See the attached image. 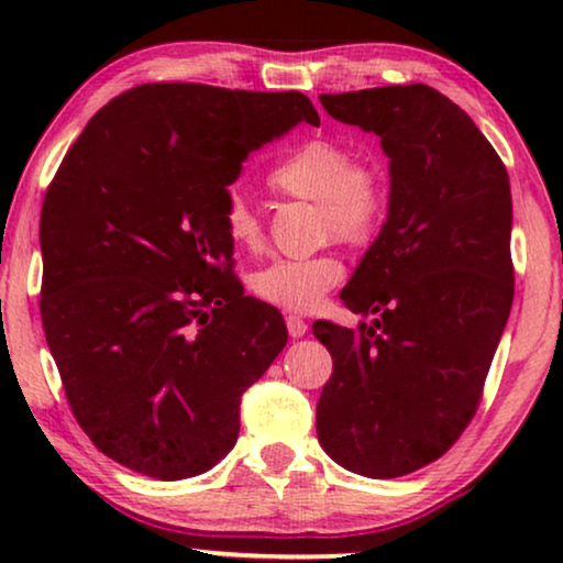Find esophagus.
<instances>
[{"mask_svg": "<svg viewBox=\"0 0 563 563\" xmlns=\"http://www.w3.org/2000/svg\"><path fill=\"white\" fill-rule=\"evenodd\" d=\"M287 330L291 338H302L307 333V322L299 318V314H289L287 318Z\"/></svg>", "mask_w": 563, "mask_h": 563, "instance_id": "34e87169", "label": "esophagus"}]
</instances>
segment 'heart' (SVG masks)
I'll return each mask as SVG.
<instances>
[{
    "instance_id": "b5f03b06",
    "label": "heart",
    "mask_w": 563,
    "mask_h": 563,
    "mask_svg": "<svg viewBox=\"0 0 563 563\" xmlns=\"http://www.w3.org/2000/svg\"><path fill=\"white\" fill-rule=\"evenodd\" d=\"M272 189L320 207V225L349 245H366L379 233L391 205V187L382 166L353 161L351 151L330 137H310L284 153L268 172ZM222 228L238 251L256 253L264 225L243 195L228 197ZM343 279L335 253L307 258H276L251 276L261 302L289 312H310Z\"/></svg>"
}]
</instances>
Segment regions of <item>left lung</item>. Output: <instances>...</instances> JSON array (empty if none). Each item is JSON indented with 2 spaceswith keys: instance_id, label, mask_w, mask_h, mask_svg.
<instances>
[{
  "instance_id": "1",
  "label": "left lung",
  "mask_w": 563,
  "mask_h": 563,
  "mask_svg": "<svg viewBox=\"0 0 563 563\" xmlns=\"http://www.w3.org/2000/svg\"><path fill=\"white\" fill-rule=\"evenodd\" d=\"M320 102L379 135L391 205L341 291L374 320L312 325L333 356L318 438L349 472L395 479L441 459L479 407L515 295L510 179L474 120L426 84Z\"/></svg>"
}]
</instances>
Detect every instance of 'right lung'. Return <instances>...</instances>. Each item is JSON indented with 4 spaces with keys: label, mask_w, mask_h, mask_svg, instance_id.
<instances>
[{
    "label": "right lung",
    "mask_w": 563,
    "mask_h": 563,
    "mask_svg": "<svg viewBox=\"0 0 563 563\" xmlns=\"http://www.w3.org/2000/svg\"><path fill=\"white\" fill-rule=\"evenodd\" d=\"M302 91L143 84L107 102L58 166L41 212L45 341L104 456L153 479L212 468L241 397L287 345L243 295L222 228L243 161L297 122Z\"/></svg>",
    "instance_id": "add662e5"
}]
</instances>
